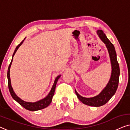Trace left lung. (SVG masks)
<instances>
[{
	"label": "left lung",
	"instance_id": "8db88e82",
	"mask_svg": "<svg viewBox=\"0 0 130 130\" xmlns=\"http://www.w3.org/2000/svg\"><path fill=\"white\" fill-rule=\"evenodd\" d=\"M97 34L101 41L106 44L110 56L111 65V73L110 78L106 87L99 94L93 97H84L80 95L75 89V92L78 99L87 106L92 107H100L103 106L110 100L116 93L118 86L120 77V67L117 59V54L114 45L107 38L102 30H97Z\"/></svg>",
	"mask_w": 130,
	"mask_h": 130
}]
</instances>
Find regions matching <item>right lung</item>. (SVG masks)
Segmentation results:
<instances>
[{"label": "right lung", "instance_id": "add662e5", "mask_svg": "<svg viewBox=\"0 0 130 130\" xmlns=\"http://www.w3.org/2000/svg\"><path fill=\"white\" fill-rule=\"evenodd\" d=\"M25 39L26 38H24V40L16 47L14 50L13 54L12 60H11L10 64H9V66L8 67V70H7V80H8V87H9V91H10V94L12 95L13 99L15 101H17L19 104L21 105L22 107H23L24 108L26 109V110L35 111L42 110V109L46 108V107L49 106V104L51 103L52 101L53 97L54 95V91H55V89H56V84H57V81L59 80V78L60 77L61 75H59V76L56 77L55 80H54L53 85L49 93H48V94L47 95L46 97L43 98L42 99L40 100L36 101V102H27V101H25L23 100H22L20 97H19L18 95L16 94V93H14V90L12 87V84H11V80H10V69L11 65H12V63L13 61V56H14V54L16 53V52H17V50H18L19 47L23 44V43L24 42V40H25Z\"/></svg>", "mask_w": 130, "mask_h": 130}]
</instances>
